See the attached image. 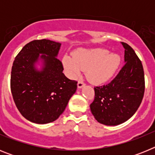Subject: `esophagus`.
<instances>
[{"label":"esophagus","mask_w":155,"mask_h":155,"mask_svg":"<svg viewBox=\"0 0 155 155\" xmlns=\"http://www.w3.org/2000/svg\"><path fill=\"white\" fill-rule=\"evenodd\" d=\"M84 85H85V84H84L83 81H79L78 82V88H82L83 87H84Z\"/></svg>","instance_id":"34e87169"}]
</instances>
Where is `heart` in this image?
<instances>
[{
  "mask_svg": "<svg viewBox=\"0 0 155 155\" xmlns=\"http://www.w3.org/2000/svg\"><path fill=\"white\" fill-rule=\"evenodd\" d=\"M121 59L119 54L109 53L104 49L82 50L77 52L74 58L65 56L64 68L71 78H76L82 70H86L87 79L94 84H102L113 76L118 69Z\"/></svg>",
  "mask_w": 155,
  "mask_h": 155,
  "instance_id": "obj_1",
  "label": "heart"
}]
</instances>
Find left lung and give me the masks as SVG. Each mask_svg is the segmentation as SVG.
Wrapping results in <instances>:
<instances>
[{"label": "left lung", "mask_w": 155, "mask_h": 155, "mask_svg": "<svg viewBox=\"0 0 155 155\" xmlns=\"http://www.w3.org/2000/svg\"><path fill=\"white\" fill-rule=\"evenodd\" d=\"M125 49V64L109 84L94 87L90 105L95 120L106 126H117L132 117L141 103L144 93V73L141 61L130 46Z\"/></svg>", "instance_id": "left-lung-1"}]
</instances>
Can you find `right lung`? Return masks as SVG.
<instances>
[{
	"mask_svg": "<svg viewBox=\"0 0 155 155\" xmlns=\"http://www.w3.org/2000/svg\"><path fill=\"white\" fill-rule=\"evenodd\" d=\"M61 42L49 39L28 42L15 57L11 90L18 109L28 121L46 124L64 113L76 92L77 81L63 73L57 58Z\"/></svg>",
	"mask_w": 155,
	"mask_h": 155,
	"instance_id": "obj_1",
	"label": "right lung"
}]
</instances>
